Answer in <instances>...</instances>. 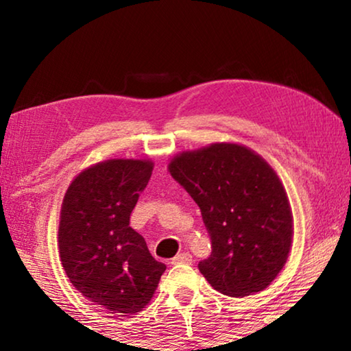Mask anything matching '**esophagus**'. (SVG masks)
Wrapping results in <instances>:
<instances>
[{
	"label": "esophagus",
	"instance_id": "34e87169",
	"mask_svg": "<svg viewBox=\"0 0 351 351\" xmlns=\"http://www.w3.org/2000/svg\"><path fill=\"white\" fill-rule=\"evenodd\" d=\"M191 262H193V257H191L189 252L177 254V256L171 261L172 265H179V263H191Z\"/></svg>",
	"mask_w": 351,
	"mask_h": 351
}]
</instances>
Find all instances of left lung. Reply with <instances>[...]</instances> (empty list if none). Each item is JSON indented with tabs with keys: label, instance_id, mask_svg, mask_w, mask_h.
Returning a JSON list of instances; mask_svg holds the SVG:
<instances>
[{
	"label": "left lung",
	"instance_id": "left-lung-1",
	"mask_svg": "<svg viewBox=\"0 0 351 351\" xmlns=\"http://www.w3.org/2000/svg\"><path fill=\"white\" fill-rule=\"evenodd\" d=\"M169 172L201 209L213 252L198 268L209 285L230 297L265 289L292 243L289 199L276 172L238 143L180 153Z\"/></svg>",
	"mask_w": 351,
	"mask_h": 351
}]
</instances>
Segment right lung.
I'll return each instance as SVG.
<instances>
[{
	"label": "right lung",
	"mask_w": 351,
	"mask_h": 351,
	"mask_svg": "<svg viewBox=\"0 0 351 351\" xmlns=\"http://www.w3.org/2000/svg\"><path fill=\"white\" fill-rule=\"evenodd\" d=\"M153 162L107 160L88 167L64 196L59 252L66 276L110 313H137L166 270L145 239L129 227L132 209L152 177Z\"/></svg>",
	"instance_id": "obj_1"
}]
</instances>
